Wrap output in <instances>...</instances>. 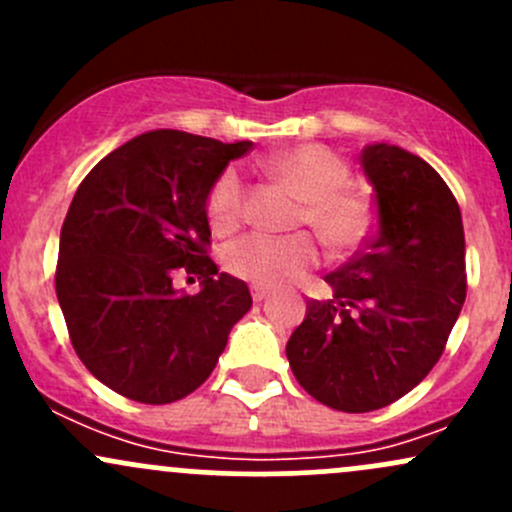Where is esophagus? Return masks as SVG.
Returning <instances> with one entry per match:
<instances>
[{
  "instance_id": "1",
  "label": "esophagus",
  "mask_w": 512,
  "mask_h": 512,
  "mask_svg": "<svg viewBox=\"0 0 512 512\" xmlns=\"http://www.w3.org/2000/svg\"><path fill=\"white\" fill-rule=\"evenodd\" d=\"M267 297H270V289L252 287V299H255V302H262V299H267Z\"/></svg>"
}]
</instances>
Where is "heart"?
Segmentation results:
<instances>
[{
    "instance_id": "1",
    "label": "heart",
    "mask_w": 512,
    "mask_h": 512,
    "mask_svg": "<svg viewBox=\"0 0 512 512\" xmlns=\"http://www.w3.org/2000/svg\"><path fill=\"white\" fill-rule=\"evenodd\" d=\"M272 173L302 198L299 223L312 225L334 255H347L366 240L371 227L369 200L349 188L352 168L337 151L319 143L289 148L267 160ZM210 227L232 232L245 215V183L237 168H225L208 193ZM322 257L317 240L297 235H245L223 252L225 270L257 287H282L299 280Z\"/></svg>"
}]
</instances>
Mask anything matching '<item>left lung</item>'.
<instances>
[{
	"label": "left lung",
	"mask_w": 512,
	"mask_h": 512,
	"mask_svg": "<svg viewBox=\"0 0 512 512\" xmlns=\"http://www.w3.org/2000/svg\"><path fill=\"white\" fill-rule=\"evenodd\" d=\"M376 232L324 280L334 297L307 302L287 342L294 379L329 409L394 404L441 359L466 302L461 208L423 158L389 143L361 151Z\"/></svg>",
	"instance_id": "1"
}]
</instances>
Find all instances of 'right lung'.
I'll return each instance as SVG.
<instances>
[{
	"label": "right lung",
	"instance_id": "add662e5",
	"mask_svg": "<svg viewBox=\"0 0 512 512\" xmlns=\"http://www.w3.org/2000/svg\"><path fill=\"white\" fill-rule=\"evenodd\" d=\"M250 141L148 131L98 160L66 213L56 297L71 344L101 384L141 404L193 394L227 334L252 307L250 289L208 257V193ZM178 269L198 276L175 290Z\"/></svg>",
	"mask_w": 512,
	"mask_h": 512
}]
</instances>
